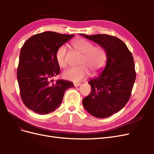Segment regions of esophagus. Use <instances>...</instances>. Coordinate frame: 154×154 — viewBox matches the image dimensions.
Wrapping results in <instances>:
<instances>
[{"label":"esophagus","mask_w":154,"mask_h":154,"mask_svg":"<svg viewBox=\"0 0 154 154\" xmlns=\"http://www.w3.org/2000/svg\"><path fill=\"white\" fill-rule=\"evenodd\" d=\"M80 85V83H74V85L75 87H79Z\"/></svg>","instance_id":"34e87169"}]
</instances>
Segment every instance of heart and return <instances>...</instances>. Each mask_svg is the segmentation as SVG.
I'll list each match as a JSON object with an SVG mask.
<instances>
[{
    "instance_id": "heart-1",
    "label": "heart",
    "mask_w": 154,
    "mask_h": 154,
    "mask_svg": "<svg viewBox=\"0 0 154 154\" xmlns=\"http://www.w3.org/2000/svg\"><path fill=\"white\" fill-rule=\"evenodd\" d=\"M74 48L82 54L80 66L71 67L65 71L62 75L67 80L74 82L82 81L88 76L90 69L92 74H97L104 69L107 62V54L103 48L94 46L86 39L79 38L72 43ZM67 46L62 45L56 52V59L60 67L67 66L66 61Z\"/></svg>"
}]
</instances>
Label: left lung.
I'll return each mask as SVG.
<instances>
[{"instance_id": "obj_1", "label": "left lung", "mask_w": 154, "mask_h": 154, "mask_svg": "<svg viewBox=\"0 0 154 154\" xmlns=\"http://www.w3.org/2000/svg\"><path fill=\"white\" fill-rule=\"evenodd\" d=\"M80 35L98 44L107 54L103 72L88 82L91 91L83 99V105L94 117H109L123 109L131 96L136 78L133 56L123 42L116 36Z\"/></svg>"}]
</instances>
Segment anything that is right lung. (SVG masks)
<instances>
[{
    "label": "right lung",
    "instance_id": "add662e5",
    "mask_svg": "<svg viewBox=\"0 0 154 154\" xmlns=\"http://www.w3.org/2000/svg\"><path fill=\"white\" fill-rule=\"evenodd\" d=\"M74 36L45 31L32 36L22 45L17 74L20 94L26 106L37 114L54 111L65 91L74 87L71 82L51 80L60 72L56 52Z\"/></svg>",
    "mask_w": 154,
    "mask_h": 154
}]
</instances>
